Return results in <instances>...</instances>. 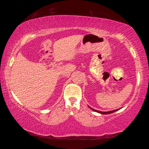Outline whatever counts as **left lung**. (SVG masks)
Segmentation results:
<instances>
[{
    "instance_id": "1",
    "label": "left lung",
    "mask_w": 149,
    "mask_h": 149,
    "mask_svg": "<svg viewBox=\"0 0 149 149\" xmlns=\"http://www.w3.org/2000/svg\"><path fill=\"white\" fill-rule=\"evenodd\" d=\"M89 107L92 109V110H93V111H95V112H97V113H100V114H111V113H114V112L115 111H118V109H116V110H114V111H108V112H103V111H97V110H95V109H92V108H91L90 107Z\"/></svg>"
}]
</instances>
